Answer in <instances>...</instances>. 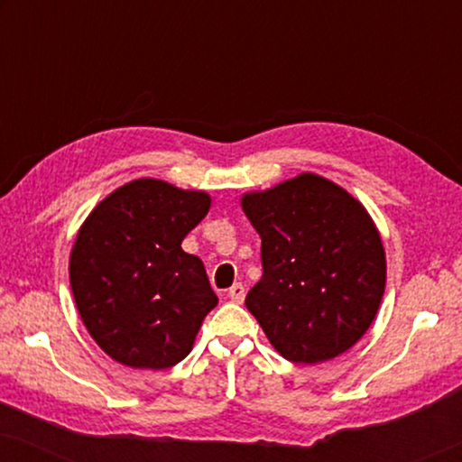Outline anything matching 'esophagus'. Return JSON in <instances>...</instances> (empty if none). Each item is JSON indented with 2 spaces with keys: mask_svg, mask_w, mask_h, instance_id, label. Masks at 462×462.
<instances>
[{
  "mask_svg": "<svg viewBox=\"0 0 462 462\" xmlns=\"http://www.w3.org/2000/svg\"><path fill=\"white\" fill-rule=\"evenodd\" d=\"M244 296H245V288L242 286V283H233V286L229 288V299L233 302H244Z\"/></svg>",
  "mask_w": 462,
  "mask_h": 462,
  "instance_id": "obj_1",
  "label": "esophagus"
}]
</instances>
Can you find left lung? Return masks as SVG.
<instances>
[{
  "mask_svg": "<svg viewBox=\"0 0 462 462\" xmlns=\"http://www.w3.org/2000/svg\"><path fill=\"white\" fill-rule=\"evenodd\" d=\"M263 239V277L245 296L269 343L296 364L351 349L376 318L387 261L374 220L337 182L302 172L242 198Z\"/></svg>",
  "mask_w": 462,
  "mask_h": 462,
  "instance_id": "left-lung-1",
  "label": "left lung"
}]
</instances>
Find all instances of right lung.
Wrapping results in <instances>:
<instances>
[{
	"label": "right lung",
	"mask_w": 462,
	"mask_h": 462,
	"mask_svg": "<svg viewBox=\"0 0 462 462\" xmlns=\"http://www.w3.org/2000/svg\"><path fill=\"white\" fill-rule=\"evenodd\" d=\"M206 191L138 179L100 201L79 226L69 280L86 330L128 368H172L218 305L204 263L180 248L210 210Z\"/></svg>",
	"instance_id": "1"
}]
</instances>
